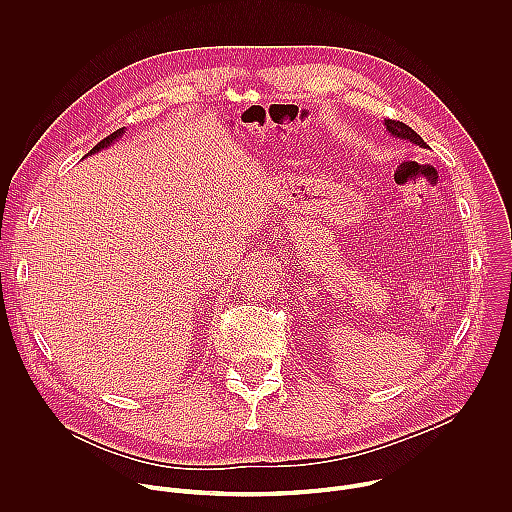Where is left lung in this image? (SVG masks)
I'll return each instance as SVG.
<instances>
[{"instance_id": "8db88e82", "label": "left lung", "mask_w": 512, "mask_h": 512, "mask_svg": "<svg viewBox=\"0 0 512 512\" xmlns=\"http://www.w3.org/2000/svg\"><path fill=\"white\" fill-rule=\"evenodd\" d=\"M385 127H387V131H389V135H393V137H397V139H403V141H411V143H415V145H419V148H427V143L409 127V125H405L403 121H395V119H385Z\"/></svg>"}]
</instances>
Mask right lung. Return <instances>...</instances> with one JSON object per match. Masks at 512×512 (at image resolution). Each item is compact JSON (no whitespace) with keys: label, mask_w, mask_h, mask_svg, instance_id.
<instances>
[{"label":"right lung","mask_w":512,"mask_h":512,"mask_svg":"<svg viewBox=\"0 0 512 512\" xmlns=\"http://www.w3.org/2000/svg\"><path fill=\"white\" fill-rule=\"evenodd\" d=\"M123 133H125V127H121V129L113 131V133H111V135H107L103 141H99V143L95 145V148H93L89 154H97V152H101V150L109 148V145H111V143H115V141H117V139H119ZM89 154H87V156H89Z\"/></svg>","instance_id":"obj_1"}]
</instances>
